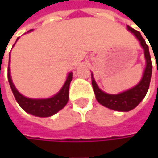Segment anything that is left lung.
Listing matches in <instances>:
<instances>
[{
  "label": "left lung",
  "instance_id": "obj_1",
  "mask_svg": "<svg viewBox=\"0 0 158 158\" xmlns=\"http://www.w3.org/2000/svg\"><path fill=\"white\" fill-rule=\"evenodd\" d=\"M127 29L137 38V40L140 42V45L143 49V54L145 58V68L143 70L142 79L139 81V83L136 84L135 87L125 91H123L121 93L109 94L102 91L98 87L91 73V84L98 102L106 108L117 111H129L135 109L142 102L149 89V84L152 76V62H151V56H150L148 46L146 45L140 32L131 28L129 25H127Z\"/></svg>",
  "mask_w": 158,
  "mask_h": 158
}]
</instances>
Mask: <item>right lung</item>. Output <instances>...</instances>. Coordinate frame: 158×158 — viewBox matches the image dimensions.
<instances>
[{"mask_svg":"<svg viewBox=\"0 0 158 158\" xmlns=\"http://www.w3.org/2000/svg\"><path fill=\"white\" fill-rule=\"evenodd\" d=\"M31 31H33V29L29 30L27 33ZM71 80H72V72H69L61 89L53 97L47 98V99L27 98L23 96V94H21L16 89L15 86L13 83L12 77H11V71H10V55H9L8 81H9L10 87L12 89V91L14 93L16 102H18L20 107L27 113H30L37 117H50L56 114V112H58L61 109H63L69 102V85H70Z\"/></svg>","mask_w":158,"mask_h":158,"instance_id":"add662e5","label":"right lung"}]
</instances>
